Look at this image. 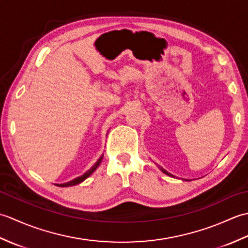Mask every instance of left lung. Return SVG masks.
Returning <instances> with one entry per match:
<instances>
[{
  "mask_svg": "<svg viewBox=\"0 0 248 248\" xmlns=\"http://www.w3.org/2000/svg\"><path fill=\"white\" fill-rule=\"evenodd\" d=\"M159 168H160V170L163 171V172H164L165 173V175H167V176H170V177H173V175H171V173H170V172H168L167 170H164V168H162L161 166H159Z\"/></svg>",
  "mask_w": 248,
  "mask_h": 248,
  "instance_id": "1",
  "label": "left lung"
}]
</instances>
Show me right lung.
<instances>
[{
    "label": "right lung",
    "mask_w": 248,
    "mask_h": 248,
    "mask_svg": "<svg viewBox=\"0 0 248 248\" xmlns=\"http://www.w3.org/2000/svg\"><path fill=\"white\" fill-rule=\"evenodd\" d=\"M102 159H103V155L99 157L98 161H97L96 163H94L93 166L91 168V170H87L85 173H84V175H82L81 177H78V178L73 179V180H71V181H69V182H66V183H62V184H55V186H61V187H66V186H76V184H78V183L83 182L84 180H85L86 178H88L89 176L92 175V173H93L94 170H97L98 166L100 165V163H101Z\"/></svg>",
    "instance_id": "1"
}]
</instances>
